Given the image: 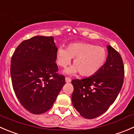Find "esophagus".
Here are the masks:
<instances>
[{"instance_id":"obj_1","label":"esophagus","mask_w":134,"mask_h":134,"mask_svg":"<svg viewBox=\"0 0 134 134\" xmlns=\"http://www.w3.org/2000/svg\"><path fill=\"white\" fill-rule=\"evenodd\" d=\"M65 82L67 83H69V82H71V79L69 77H65Z\"/></svg>"}]
</instances>
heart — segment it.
I'll return each instance as SVG.
<instances>
[{
  "label": "heart",
  "instance_id": "b5f03b06",
  "mask_svg": "<svg viewBox=\"0 0 134 134\" xmlns=\"http://www.w3.org/2000/svg\"><path fill=\"white\" fill-rule=\"evenodd\" d=\"M107 51L100 46L85 42L72 43L67 48L59 47L56 52V62L65 67L74 58V65L65 71V73L75 75L79 72L82 76H91L98 72L107 59Z\"/></svg>",
  "mask_w": 134,
  "mask_h": 134
}]
</instances>
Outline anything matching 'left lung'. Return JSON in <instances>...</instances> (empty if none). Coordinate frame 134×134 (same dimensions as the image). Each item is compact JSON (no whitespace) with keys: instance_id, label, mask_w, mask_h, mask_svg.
Listing matches in <instances>:
<instances>
[{"instance_id":"left-lung-1","label":"left lung","mask_w":134,"mask_h":134,"mask_svg":"<svg viewBox=\"0 0 134 134\" xmlns=\"http://www.w3.org/2000/svg\"><path fill=\"white\" fill-rule=\"evenodd\" d=\"M108 55L104 65L95 75L72 80V103L81 116L91 119L101 115L115 102L122 88L125 77L120 54L107 46Z\"/></svg>"}]
</instances>
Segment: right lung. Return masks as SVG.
Masks as SVG:
<instances>
[{
    "instance_id": "add662e5",
    "label": "right lung",
    "mask_w": 134,
    "mask_h": 134,
    "mask_svg": "<svg viewBox=\"0 0 134 134\" xmlns=\"http://www.w3.org/2000/svg\"><path fill=\"white\" fill-rule=\"evenodd\" d=\"M54 37L37 36L19 44L12 57V86L19 101L33 114H41L53 106L65 83L57 73Z\"/></svg>"
}]
</instances>
